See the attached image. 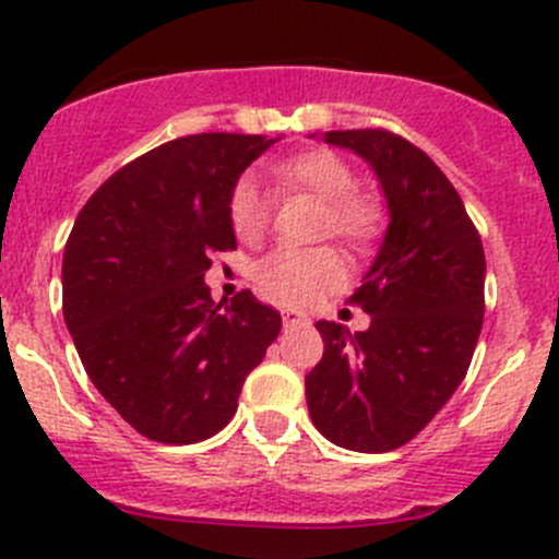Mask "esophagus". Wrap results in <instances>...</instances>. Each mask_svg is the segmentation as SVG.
Here are the masks:
<instances>
[{"label":"esophagus","instance_id":"esophagus-1","mask_svg":"<svg viewBox=\"0 0 559 559\" xmlns=\"http://www.w3.org/2000/svg\"><path fill=\"white\" fill-rule=\"evenodd\" d=\"M311 320L300 311H284V328H309Z\"/></svg>","mask_w":559,"mask_h":559}]
</instances>
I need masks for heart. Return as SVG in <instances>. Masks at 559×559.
<instances>
[{
	"label": "heart",
	"instance_id": "heart-1",
	"mask_svg": "<svg viewBox=\"0 0 559 559\" xmlns=\"http://www.w3.org/2000/svg\"><path fill=\"white\" fill-rule=\"evenodd\" d=\"M284 190H300L325 203V231L350 242H369L383 228V206L369 192L356 190V174L328 148L300 151L270 165ZM228 217L239 239H255L267 228L270 209L253 179H239L228 198ZM347 275L333 248H275L255 262L253 281L264 297L281 306H309L336 289Z\"/></svg>",
	"mask_w": 559,
	"mask_h": 559
}]
</instances>
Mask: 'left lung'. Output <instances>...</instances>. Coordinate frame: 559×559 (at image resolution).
<instances>
[{
	"label": "left lung",
	"instance_id": "obj_1",
	"mask_svg": "<svg viewBox=\"0 0 559 559\" xmlns=\"http://www.w3.org/2000/svg\"><path fill=\"white\" fill-rule=\"evenodd\" d=\"M372 165L389 231L347 304L372 322L350 333L320 320L325 353L306 374L317 430L353 452H391L444 408L477 347L485 311L483 239L441 168L385 129L328 132Z\"/></svg>",
	"mask_w": 559,
	"mask_h": 559
}]
</instances>
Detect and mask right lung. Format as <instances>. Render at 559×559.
<instances>
[{
    "mask_svg": "<svg viewBox=\"0 0 559 559\" xmlns=\"http://www.w3.org/2000/svg\"><path fill=\"white\" fill-rule=\"evenodd\" d=\"M275 140L206 132L123 165L91 195L62 253V317L102 397L140 436L198 444L237 414L281 331L253 292L215 304L203 284L234 250L228 198Z\"/></svg>",
    "mask_w": 559,
    "mask_h": 559,
    "instance_id": "1",
    "label": "right lung"
}]
</instances>
